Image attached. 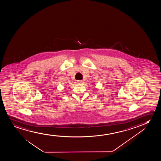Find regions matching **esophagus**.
Returning <instances> with one entry per match:
<instances>
[{"mask_svg": "<svg viewBox=\"0 0 161 161\" xmlns=\"http://www.w3.org/2000/svg\"><path fill=\"white\" fill-rule=\"evenodd\" d=\"M77 83L78 84H82L84 83V81H81V80H79V81H77Z\"/></svg>", "mask_w": 161, "mask_h": 161, "instance_id": "esophagus-1", "label": "esophagus"}]
</instances>
